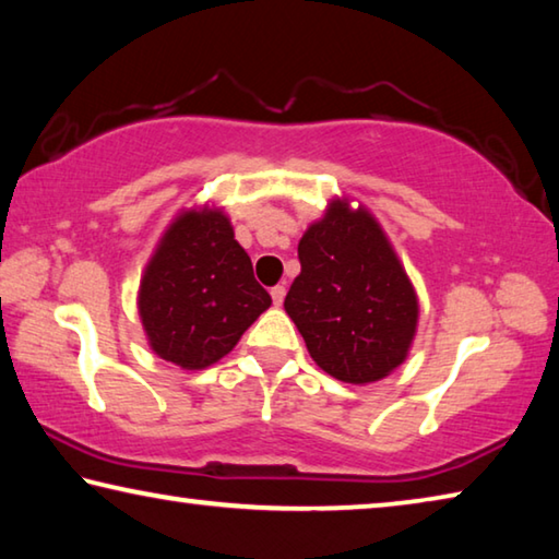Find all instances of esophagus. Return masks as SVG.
<instances>
[{
    "instance_id": "esophagus-1",
    "label": "esophagus",
    "mask_w": 559,
    "mask_h": 559,
    "mask_svg": "<svg viewBox=\"0 0 559 559\" xmlns=\"http://www.w3.org/2000/svg\"><path fill=\"white\" fill-rule=\"evenodd\" d=\"M271 298H273V306H281L283 298H286V286H273Z\"/></svg>"
}]
</instances>
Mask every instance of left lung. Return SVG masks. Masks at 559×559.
<instances>
[{"instance_id":"1","label":"left lung","mask_w":559,"mask_h":559,"mask_svg":"<svg viewBox=\"0 0 559 559\" xmlns=\"http://www.w3.org/2000/svg\"><path fill=\"white\" fill-rule=\"evenodd\" d=\"M300 276L286 296L310 357L335 380L377 382L404 362L416 296L386 236L365 210L333 202L298 243Z\"/></svg>"}]
</instances>
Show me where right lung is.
<instances>
[{
	"label": "right lung",
	"instance_id": "add662e5",
	"mask_svg": "<svg viewBox=\"0 0 559 559\" xmlns=\"http://www.w3.org/2000/svg\"><path fill=\"white\" fill-rule=\"evenodd\" d=\"M140 318L155 353L202 370L239 343L271 306L249 253L222 212H189L169 226L140 283Z\"/></svg>",
	"mask_w": 559,
	"mask_h": 559
}]
</instances>
